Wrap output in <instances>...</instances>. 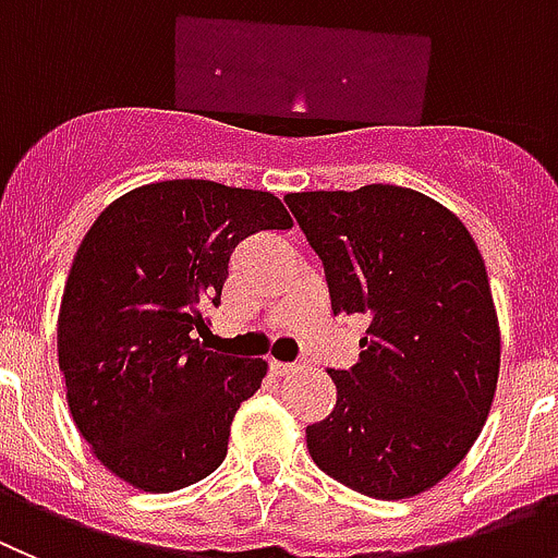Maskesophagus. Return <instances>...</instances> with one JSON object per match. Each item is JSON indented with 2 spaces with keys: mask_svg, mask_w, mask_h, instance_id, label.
<instances>
[{
  "mask_svg": "<svg viewBox=\"0 0 558 558\" xmlns=\"http://www.w3.org/2000/svg\"><path fill=\"white\" fill-rule=\"evenodd\" d=\"M272 369L278 375H286V373H291V369H294V364H289V361H272Z\"/></svg>",
  "mask_w": 558,
  "mask_h": 558,
  "instance_id": "34e87169",
  "label": "esophagus"
}]
</instances>
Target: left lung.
<instances>
[{
    "label": "left lung",
    "mask_w": 558,
    "mask_h": 558,
    "mask_svg": "<svg viewBox=\"0 0 558 558\" xmlns=\"http://www.w3.org/2000/svg\"><path fill=\"white\" fill-rule=\"evenodd\" d=\"M333 314H366L359 364L305 428L314 464L378 500L439 484L478 439L500 373L484 258L453 210L403 185L286 194Z\"/></svg>",
    "instance_id": "1"
}]
</instances>
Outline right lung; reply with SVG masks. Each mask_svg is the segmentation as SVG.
Listing matches in <instances>:
<instances>
[{
    "instance_id": "right-lung-1",
    "label": "right lung",
    "mask_w": 558,
    "mask_h": 558,
    "mask_svg": "<svg viewBox=\"0 0 558 558\" xmlns=\"http://www.w3.org/2000/svg\"><path fill=\"white\" fill-rule=\"evenodd\" d=\"M289 228L269 192L163 180L113 199L85 233L60 300L58 364L80 434L117 478L174 492L222 464L267 361L214 353L192 333L219 305L235 244Z\"/></svg>"
}]
</instances>
